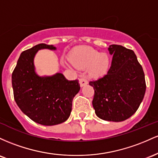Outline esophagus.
<instances>
[{
    "label": "esophagus",
    "mask_w": 158,
    "mask_h": 158,
    "mask_svg": "<svg viewBox=\"0 0 158 158\" xmlns=\"http://www.w3.org/2000/svg\"><path fill=\"white\" fill-rule=\"evenodd\" d=\"M79 84H80V86H81V87H83V86H84L85 85H86L88 84L87 81H86V79H85L84 77H81V78L79 79Z\"/></svg>",
    "instance_id": "34e87169"
}]
</instances>
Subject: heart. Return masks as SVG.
<instances>
[{
    "label": "heart",
    "mask_w": 158,
    "mask_h": 158,
    "mask_svg": "<svg viewBox=\"0 0 158 158\" xmlns=\"http://www.w3.org/2000/svg\"><path fill=\"white\" fill-rule=\"evenodd\" d=\"M70 62L76 68L81 69L88 68L90 77L99 78L107 74L111 60L107 53H100L91 48H83L72 54Z\"/></svg>",
    "instance_id": "b5f03b06"
}]
</instances>
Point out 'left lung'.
Masks as SVG:
<instances>
[{
    "label": "left lung",
    "instance_id": "obj_1",
    "mask_svg": "<svg viewBox=\"0 0 158 158\" xmlns=\"http://www.w3.org/2000/svg\"><path fill=\"white\" fill-rule=\"evenodd\" d=\"M108 51L113 59L107 74L89 83L95 90L93 106L98 118L122 122L135 113L144 98L145 74L132 50L111 45Z\"/></svg>",
    "mask_w": 158,
    "mask_h": 158
}]
</instances>
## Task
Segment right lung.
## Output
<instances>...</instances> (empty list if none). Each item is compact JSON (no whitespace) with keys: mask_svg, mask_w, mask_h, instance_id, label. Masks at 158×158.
<instances>
[{"mask_svg":"<svg viewBox=\"0 0 158 158\" xmlns=\"http://www.w3.org/2000/svg\"><path fill=\"white\" fill-rule=\"evenodd\" d=\"M41 49L56 48L42 43L23 51L12 74V84L21 110L33 122L51 126L68 119L72 101L81 87L78 80L68 81L61 73L44 77L37 74L33 60Z\"/></svg>","mask_w":158,"mask_h":158,"instance_id":"1","label":"right lung"}]
</instances>
